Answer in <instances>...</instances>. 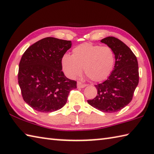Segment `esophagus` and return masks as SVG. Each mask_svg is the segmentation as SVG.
<instances>
[{
  "mask_svg": "<svg viewBox=\"0 0 154 154\" xmlns=\"http://www.w3.org/2000/svg\"><path fill=\"white\" fill-rule=\"evenodd\" d=\"M77 86L78 88H84L86 86V84H82V82H78Z\"/></svg>",
  "mask_w": 154,
  "mask_h": 154,
  "instance_id": "34e87169",
  "label": "esophagus"
}]
</instances>
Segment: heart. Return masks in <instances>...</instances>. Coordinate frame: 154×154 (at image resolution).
I'll use <instances>...</instances> for the list:
<instances>
[{
  "instance_id": "1",
  "label": "heart",
  "mask_w": 154,
  "mask_h": 154,
  "mask_svg": "<svg viewBox=\"0 0 154 154\" xmlns=\"http://www.w3.org/2000/svg\"><path fill=\"white\" fill-rule=\"evenodd\" d=\"M115 63V55L109 46L83 43L73 48L72 55L64 54L62 65L65 74L75 79L84 72L92 81L101 82L111 74Z\"/></svg>"
}]
</instances>
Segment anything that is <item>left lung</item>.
<instances>
[{"label": "left lung", "mask_w": 154, "mask_h": 154, "mask_svg": "<svg viewBox=\"0 0 154 154\" xmlns=\"http://www.w3.org/2000/svg\"><path fill=\"white\" fill-rule=\"evenodd\" d=\"M101 42L113 50L115 64L108 79L95 85L97 95L88 100V103L103 112L114 113L125 108L132 99L139 81L138 61L130 48L119 39L107 37Z\"/></svg>", "instance_id": "8db88e82"}]
</instances>
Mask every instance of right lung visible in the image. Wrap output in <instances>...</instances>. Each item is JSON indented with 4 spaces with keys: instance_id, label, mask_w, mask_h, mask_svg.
<instances>
[{
    "instance_id": "obj_1",
    "label": "right lung",
    "mask_w": 154,
    "mask_h": 154,
    "mask_svg": "<svg viewBox=\"0 0 154 154\" xmlns=\"http://www.w3.org/2000/svg\"><path fill=\"white\" fill-rule=\"evenodd\" d=\"M71 46V41L48 37L29 46L22 56L18 84L24 101L35 110H58L66 103L70 90L77 88V82L62 70V58Z\"/></svg>"
}]
</instances>
